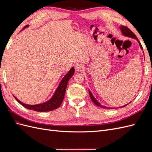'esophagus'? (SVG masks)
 Instances as JSON below:
<instances>
[{
	"instance_id": "obj_1",
	"label": "esophagus",
	"mask_w": 152,
	"mask_h": 152,
	"mask_svg": "<svg viewBox=\"0 0 152 152\" xmlns=\"http://www.w3.org/2000/svg\"><path fill=\"white\" fill-rule=\"evenodd\" d=\"M82 68H83V66L80 65V64H76V65H75V70L77 72L81 71L82 70Z\"/></svg>"
}]
</instances>
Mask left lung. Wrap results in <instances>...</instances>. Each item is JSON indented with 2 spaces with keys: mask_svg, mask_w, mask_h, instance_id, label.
Returning <instances> with one entry per match:
<instances>
[{
  "mask_svg": "<svg viewBox=\"0 0 152 152\" xmlns=\"http://www.w3.org/2000/svg\"><path fill=\"white\" fill-rule=\"evenodd\" d=\"M120 29H121V31H122V35H124V36H126V37H130V38H132V39H136L137 42H139V44H140V46L141 49H142V45H141V44L140 41L138 40V39H137V37L136 36V35H135L134 33H133V32H132L129 28H127V26L121 25V26H120ZM89 95H90V97H91V100L93 101V102L96 105H97V106H98V107H101V108H112V109H114V108H109V107H104V106L102 105V104H101L98 102L97 100H96V99H95V98L94 97L93 95L92 94V93H91V92L90 91V90H89ZM127 104H129V103L127 104H126V105L123 106V107H121V108L126 107V106H127Z\"/></svg>",
  "mask_w": 152,
  "mask_h": 152,
  "instance_id": "left-lung-1",
  "label": "left lung"
}]
</instances>
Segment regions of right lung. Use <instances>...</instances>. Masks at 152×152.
<instances>
[{
	"label": "right lung",
	"instance_id": "add662e5",
	"mask_svg": "<svg viewBox=\"0 0 152 152\" xmlns=\"http://www.w3.org/2000/svg\"><path fill=\"white\" fill-rule=\"evenodd\" d=\"M28 26V25L25 26L24 28ZM74 67H72L70 70V71L65 75V76L63 78V79L60 82V83H59L58 88L56 89V91L54 92L53 97L46 102L38 104L30 105L21 102L20 101L19 99H18L15 96H14V97H15V98L17 100V102L18 103L21 104L23 107H25L27 109L34 110V111L36 112H49L51 111V110H54L58 108L59 106L61 104L63 100L64 99V96H65L68 82L70 78L73 75V74H74Z\"/></svg>",
	"mask_w": 152,
	"mask_h": 152
}]
</instances>
